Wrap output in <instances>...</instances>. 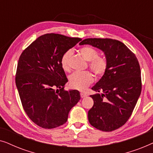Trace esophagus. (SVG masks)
Listing matches in <instances>:
<instances>
[{"mask_svg": "<svg viewBox=\"0 0 153 153\" xmlns=\"http://www.w3.org/2000/svg\"><path fill=\"white\" fill-rule=\"evenodd\" d=\"M81 98H84L85 97H87V95L83 93H81Z\"/></svg>", "mask_w": 153, "mask_h": 153, "instance_id": "34e87169", "label": "esophagus"}]
</instances>
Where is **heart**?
<instances>
[{"label": "heart", "instance_id": "1", "mask_svg": "<svg viewBox=\"0 0 153 153\" xmlns=\"http://www.w3.org/2000/svg\"><path fill=\"white\" fill-rule=\"evenodd\" d=\"M79 53L88 61V66L94 73L95 76L100 77L105 74L107 70V61L104 57L98 56V52L91 47H83L79 49ZM72 51L68 50L62 54L60 58V65L65 71H70V59ZM70 85L73 88L83 91L93 83V75L88 71L76 72L70 75Z\"/></svg>", "mask_w": 153, "mask_h": 153}]
</instances>
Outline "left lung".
<instances>
[{
	"instance_id": "8db88e82",
	"label": "left lung",
	"mask_w": 153,
	"mask_h": 153,
	"mask_svg": "<svg viewBox=\"0 0 153 153\" xmlns=\"http://www.w3.org/2000/svg\"><path fill=\"white\" fill-rule=\"evenodd\" d=\"M101 49L107 70L92 88L94 104L88 117L92 126L111 131L124 125L132 114L141 92V69L135 54L121 42L109 38H88L79 43Z\"/></svg>"
}]
</instances>
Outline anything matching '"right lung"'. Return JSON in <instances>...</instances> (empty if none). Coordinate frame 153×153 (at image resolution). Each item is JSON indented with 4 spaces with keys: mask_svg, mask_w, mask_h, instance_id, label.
<instances>
[{
    "mask_svg": "<svg viewBox=\"0 0 153 153\" xmlns=\"http://www.w3.org/2000/svg\"><path fill=\"white\" fill-rule=\"evenodd\" d=\"M81 40L48 33L21 54L15 77L19 95L27 116L42 128L65 124L70 109L81 99L76 90L64 89L68 80L60 65L62 54Z\"/></svg>",
    "mask_w": 153,
    "mask_h": 153,
    "instance_id": "obj_1",
    "label": "right lung"
}]
</instances>
